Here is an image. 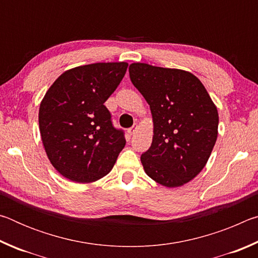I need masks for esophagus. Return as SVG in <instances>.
<instances>
[{"mask_svg":"<svg viewBox=\"0 0 258 258\" xmlns=\"http://www.w3.org/2000/svg\"><path fill=\"white\" fill-rule=\"evenodd\" d=\"M137 131H138V125L135 124L132 126V127L128 128V133H130V135H133L135 132H137Z\"/></svg>","mask_w":258,"mask_h":258,"instance_id":"1","label":"esophagus"}]
</instances>
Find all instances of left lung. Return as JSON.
<instances>
[{"label":"left lung","mask_w":258,"mask_h":258,"mask_svg":"<svg viewBox=\"0 0 258 258\" xmlns=\"http://www.w3.org/2000/svg\"><path fill=\"white\" fill-rule=\"evenodd\" d=\"M130 77L150 106L154 137L141 156L147 175L177 187L203 171L215 146L218 112L194 74L148 63L130 64Z\"/></svg>","instance_id":"1"}]
</instances>
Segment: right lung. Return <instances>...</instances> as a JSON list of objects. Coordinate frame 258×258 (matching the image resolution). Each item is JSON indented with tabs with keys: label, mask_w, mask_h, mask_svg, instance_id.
<instances>
[{
	"label": "right lung",
	"mask_w": 258,
	"mask_h": 258,
	"mask_svg": "<svg viewBox=\"0 0 258 258\" xmlns=\"http://www.w3.org/2000/svg\"><path fill=\"white\" fill-rule=\"evenodd\" d=\"M127 62H98L69 69L56 78L40 104L38 124L52 166L63 177L91 183L106 176L126 140L104 106Z\"/></svg>",
	"instance_id": "obj_1"
}]
</instances>
